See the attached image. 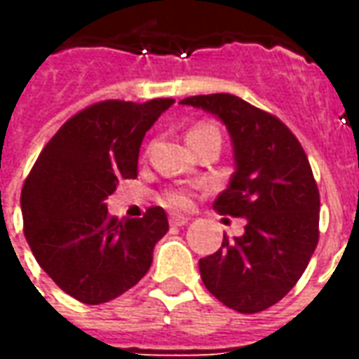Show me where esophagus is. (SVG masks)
Listing matches in <instances>:
<instances>
[{
	"label": "esophagus",
	"mask_w": 359,
	"mask_h": 359,
	"mask_svg": "<svg viewBox=\"0 0 359 359\" xmlns=\"http://www.w3.org/2000/svg\"><path fill=\"white\" fill-rule=\"evenodd\" d=\"M190 221L188 217H184V215H179V213H171L169 215V223H171V226H184Z\"/></svg>",
	"instance_id": "esophagus-1"
}]
</instances>
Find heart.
I'll return each instance as SVG.
<instances>
[{"label":"heart","instance_id":"obj_1","mask_svg":"<svg viewBox=\"0 0 359 359\" xmlns=\"http://www.w3.org/2000/svg\"><path fill=\"white\" fill-rule=\"evenodd\" d=\"M208 133H217V128L211 125H198L188 133V136H194V134H208ZM163 200L165 203H167V205H171V208H187L188 205V196L184 194V192H180V190H175V192L165 194Z\"/></svg>","mask_w":359,"mask_h":359}]
</instances>
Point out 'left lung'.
Masks as SVG:
<instances>
[{
  "mask_svg": "<svg viewBox=\"0 0 359 359\" xmlns=\"http://www.w3.org/2000/svg\"><path fill=\"white\" fill-rule=\"evenodd\" d=\"M225 125L234 172L213 202L221 215L246 221L244 234L200 259L205 288L226 308L257 313L292 290L319 241V190L308 156L277 117L238 95L184 97Z\"/></svg>",
  "mask_w": 359,
  "mask_h": 359,
  "instance_id": "obj_1",
  "label": "left lung"
}]
</instances>
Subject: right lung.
I'll list each match as a JSON object with an SVG mask.
<instances>
[{
    "mask_svg": "<svg viewBox=\"0 0 359 359\" xmlns=\"http://www.w3.org/2000/svg\"><path fill=\"white\" fill-rule=\"evenodd\" d=\"M175 100L95 103L61 126L36 159L20 194L25 236L53 283L82 304L133 288L169 231L163 208L142 219L107 215L121 179H134L144 136Z\"/></svg>",
    "mask_w": 359,
    "mask_h": 359,
    "instance_id": "add662e5",
    "label": "right lung"
}]
</instances>
